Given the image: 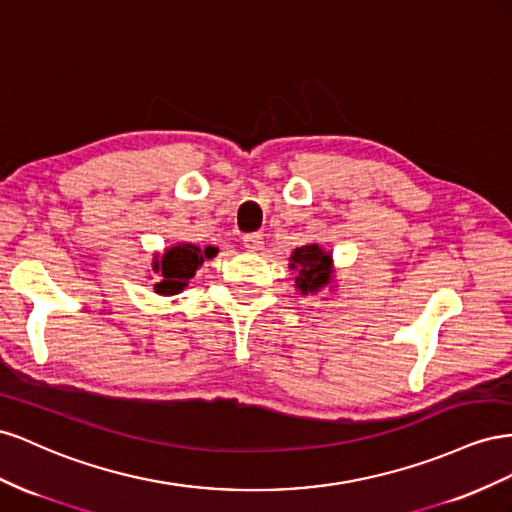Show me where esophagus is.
Returning a JSON list of instances; mask_svg holds the SVG:
<instances>
[{"mask_svg":"<svg viewBox=\"0 0 512 512\" xmlns=\"http://www.w3.org/2000/svg\"><path fill=\"white\" fill-rule=\"evenodd\" d=\"M242 244H244L246 251L257 253V251H261V248H264V236H261V233H246V236L242 238Z\"/></svg>","mask_w":512,"mask_h":512,"instance_id":"1","label":"esophagus"}]
</instances>
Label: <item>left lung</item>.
Returning <instances> with one entry per match:
<instances>
[{"mask_svg": "<svg viewBox=\"0 0 512 512\" xmlns=\"http://www.w3.org/2000/svg\"><path fill=\"white\" fill-rule=\"evenodd\" d=\"M289 268L296 272V289L300 294H317L330 285L334 266L332 255L321 251L319 244H306L296 248L289 257Z\"/></svg>", "mask_w": 512, "mask_h": 512, "instance_id": "8db88e82", "label": "left lung"}]
</instances>
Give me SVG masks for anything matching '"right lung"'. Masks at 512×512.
<instances>
[{"instance_id":"obj_1","label":"right lung","mask_w":512,"mask_h":512,"mask_svg":"<svg viewBox=\"0 0 512 512\" xmlns=\"http://www.w3.org/2000/svg\"><path fill=\"white\" fill-rule=\"evenodd\" d=\"M218 253L216 246H206L201 251L195 244H175L169 246L163 255H154L152 270L158 272L163 281L156 283L154 289L160 296H175L193 279L206 259H212Z\"/></svg>"}]
</instances>
